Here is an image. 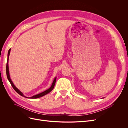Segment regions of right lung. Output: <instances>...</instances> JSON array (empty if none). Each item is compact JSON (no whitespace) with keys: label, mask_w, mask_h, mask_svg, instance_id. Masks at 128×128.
<instances>
[{"label":"right lung","mask_w":128,"mask_h":128,"mask_svg":"<svg viewBox=\"0 0 128 128\" xmlns=\"http://www.w3.org/2000/svg\"><path fill=\"white\" fill-rule=\"evenodd\" d=\"M10 50H11V48H10L9 50H8V54H7V64H6V74H7V78H8L9 82H10L11 86H12L13 88L14 89V90L16 91L18 94H20V96H24V97L25 98H30V99H36V98H40V97H42V96H44L46 94H48L49 92H51L53 89L54 88V86H55V84H56V77L54 79L53 81V83L52 84V86H51L49 88H48V90H46L45 91H44V92H42L41 93H40V94H37L36 95H34V96H31V97H27V96H26L22 92H21L20 90H18V89L15 86H14V84H13V82L12 81L11 79H10V72H9V67H8V59H9V56H10Z\"/></svg>","instance_id":"add662e5"}]
</instances>
